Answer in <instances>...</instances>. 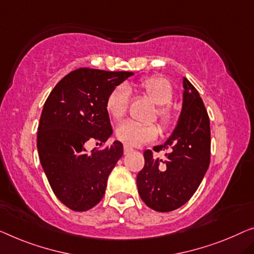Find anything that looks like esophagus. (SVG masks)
<instances>
[{"mask_svg": "<svg viewBox=\"0 0 254 254\" xmlns=\"http://www.w3.org/2000/svg\"><path fill=\"white\" fill-rule=\"evenodd\" d=\"M132 150H133V148H132L131 146L124 145V154H128V153H130V151H132Z\"/></svg>", "mask_w": 254, "mask_h": 254, "instance_id": "1", "label": "esophagus"}]
</instances>
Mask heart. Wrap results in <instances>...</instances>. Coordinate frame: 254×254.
<instances>
[{"label": "heart", "mask_w": 254, "mask_h": 254, "mask_svg": "<svg viewBox=\"0 0 254 254\" xmlns=\"http://www.w3.org/2000/svg\"><path fill=\"white\" fill-rule=\"evenodd\" d=\"M139 89L157 105L156 115L163 126H169L172 112L169 105L173 99V89L168 79L162 76H150L139 82ZM128 108V89L119 85L108 94L106 109L113 119L119 121L126 116ZM160 133V128L154 123H137L127 121L116 128V135L121 141L132 146H139L154 140Z\"/></svg>", "instance_id": "1"}]
</instances>
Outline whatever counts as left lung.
<instances>
[{"label": "left lung", "instance_id": "1", "mask_svg": "<svg viewBox=\"0 0 254 254\" xmlns=\"http://www.w3.org/2000/svg\"><path fill=\"white\" fill-rule=\"evenodd\" d=\"M183 109L169 139L154 150H170L165 160L143 153L145 166L137 176L138 191L147 206L170 212L187 203L209 169L210 119L198 91L184 77Z\"/></svg>", "mask_w": 254, "mask_h": 254}]
</instances>
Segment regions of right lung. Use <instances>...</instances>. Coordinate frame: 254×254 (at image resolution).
<instances>
[{
    "label": "right lung",
    "mask_w": 254,
    "mask_h": 254,
    "mask_svg": "<svg viewBox=\"0 0 254 254\" xmlns=\"http://www.w3.org/2000/svg\"><path fill=\"white\" fill-rule=\"evenodd\" d=\"M131 71L78 68L49 94L37 127L41 164L55 195L73 211H86L104 197L108 176L123 155V145L91 154L85 143L103 145L113 133L106 100Z\"/></svg>",
    "instance_id": "1"
}]
</instances>
